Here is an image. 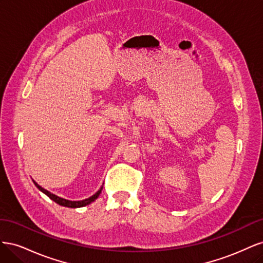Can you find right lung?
Returning <instances> with one entry per match:
<instances>
[{
  "label": "right lung",
  "mask_w": 263,
  "mask_h": 263,
  "mask_svg": "<svg viewBox=\"0 0 263 263\" xmlns=\"http://www.w3.org/2000/svg\"><path fill=\"white\" fill-rule=\"evenodd\" d=\"M35 183V185L42 191L43 193H45L47 196H48L50 200H52L53 202H55L57 204H59V205H61V206H66V208H71V209H77V208H83V206H85V205H89V204H91L92 202H94L95 200H97V198L99 197V195L101 194V192H102V189H103V186L98 191L97 193H95L94 195H92L91 197H89V198H86V200H83V201H78V202H74V201H68V200H65V198H61V197H59V196H57V195H54V194H52V193H50V192H48V191L47 190H45V189H43L42 186H39L36 182H34Z\"/></svg>",
  "instance_id": "right-lung-1"
}]
</instances>
